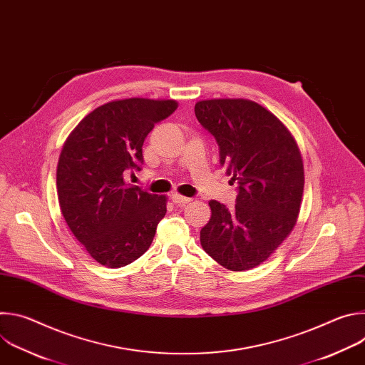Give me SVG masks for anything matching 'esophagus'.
Wrapping results in <instances>:
<instances>
[{
  "label": "esophagus",
  "instance_id": "esophagus-1",
  "mask_svg": "<svg viewBox=\"0 0 365 365\" xmlns=\"http://www.w3.org/2000/svg\"><path fill=\"white\" fill-rule=\"evenodd\" d=\"M172 200H173L176 205L183 206V205L189 203L192 199H190V197H186V196H182V195H179V193H173V195H172Z\"/></svg>",
  "mask_w": 365,
  "mask_h": 365
}]
</instances>
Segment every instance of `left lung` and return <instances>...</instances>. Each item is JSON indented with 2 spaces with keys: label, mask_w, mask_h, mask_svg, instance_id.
I'll use <instances>...</instances> for the list:
<instances>
[{
  "label": "left lung",
  "mask_w": 365,
  "mask_h": 365,
  "mask_svg": "<svg viewBox=\"0 0 365 365\" xmlns=\"http://www.w3.org/2000/svg\"><path fill=\"white\" fill-rule=\"evenodd\" d=\"M195 115L220 147V163L237 183L235 207L211 200L200 245L218 264L245 272L262 264L296 225L304 186L303 160L284 124L242 98L206 99Z\"/></svg>",
  "instance_id": "1"
}]
</instances>
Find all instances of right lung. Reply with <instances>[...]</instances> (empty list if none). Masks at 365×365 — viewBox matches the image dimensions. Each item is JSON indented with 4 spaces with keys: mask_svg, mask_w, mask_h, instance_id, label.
<instances>
[{
    "mask_svg": "<svg viewBox=\"0 0 365 365\" xmlns=\"http://www.w3.org/2000/svg\"><path fill=\"white\" fill-rule=\"evenodd\" d=\"M178 108L175 99L127 98L103 103L69 134L56 186L62 215L102 266L124 267L143 255L166 215L168 197L125 182L143 163V143Z\"/></svg>",
    "mask_w": 365,
    "mask_h": 365,
    "instance_id": "right-lung-1",
    "label": "right lung"
}]
</instances>
